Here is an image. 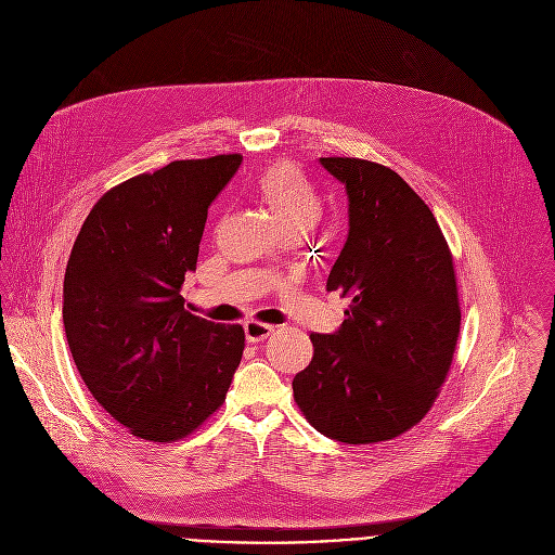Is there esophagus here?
<instances>
[{
    "label": "esophagus",
    "instance_id": "34e87169",
    "mask_svg": "<svg viewBox=\"0 0 555 555\" xmlns=\"http://www.w3.org/2000/svg\"><path fill=\"white\" fill-rule=\"evenodd\" d=\"M246 340L248 343H261V340H266L272 332H274V327L272 325H266V323H257V321H250V323H246Z\"/></svg>",
    "mask_w": 555,
    "mask_h": 555
}]
</instances>
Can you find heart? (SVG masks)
<instances>
[{"mask_svg": "<svg viewBox=\"0 0 555 555\" xmlns=\"http://www.w3.org/2000/svg\"><path fill=\"white\" fill-rule=\"evenodd\" d=\"M255 189L261 202L268 206L281 234L296 232L307 234L323 215L321 195L309 184L302 171L281 160L259 173Z\"/></svg>", "mask_w": 555, "mask_h": 555, "instance_id": "b5f03b06", "label": "heart"}]
</instances>
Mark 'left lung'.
Listing matches in <instances>:
<instances>
[{
  "instance_id": "obj_1",
  "label": "left lung",
  "mask_w": 555,
  "mask_h": 555,
  "mask_svg": "<svg viewBox=\"0 0 555 555\" xmlns=\"http://www.w3.org/2000/svg\"><path fill=\"white\" fill-rule=\"evenodd\" d=\"M349 195V236L327 292L351 302L343 327L309 334L311 362L294 402L327 437L364 446L404 435L448 377L461 307L452 253L426 202L392 169L321 157Z\"/></svg>"
}]
</instances>
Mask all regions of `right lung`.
<instances>
[{"label": "right lung", "mask_w": 555, "mask_h": 555, "mask_svg": "<svg viewBox=\"0 0 555 555\" xmlns=\"http://www.w3.org/2000/svg\"><path fill=\"white\" fill-rule=\"evenodd\" d=\"M244 160H176L109 189L78 232L63 281V325L94 400L133 437L173 443L225 400L242 325L184 309L208 206Z\"/></svg>", "instance_id": "obj_1"}]
</instances>
